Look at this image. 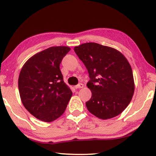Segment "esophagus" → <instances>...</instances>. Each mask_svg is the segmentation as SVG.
I'll list each match as a JSON object with an SVG mask.
<instances>
[{
    "label": "esophagus",
    "instance_id": "obj_1",
    "mask_svg": "<svg viewBox=\"0 0 156 156\" xmlns=\"http://www.w3.org/2000/svg\"><path fill=\"white\" fill-rule=\"evenodd\" d=\"M84 87V84H82V83H80V84H77V85H76L74 87L76 88V89H79V88H83Z\"/></svg>",
    "mask_w": 156,
    "mask_h": 156
}]
</instances>
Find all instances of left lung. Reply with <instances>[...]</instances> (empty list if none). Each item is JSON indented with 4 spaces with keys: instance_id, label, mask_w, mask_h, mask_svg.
I'll list each match as a JSON object with an SVG mask.
<instances>
[{
    "instance_id": "8db88e82",
    "label": "left lung",
    "mask_w": 156,
    "mask_h": 156,
    "mask_svg": "<svg viewBox=\"0 0 156 156\" xmlns=\"http://www.w3.org/2000/svg\"><path fill=\"white\" fill-rule=\"evenodd\" d=\"M74 51L86 68L91 91L86 102L89 112L102 120L122 113L130 103L134 93L131 65L120 51L96 43L82 44Z\"/></svg>"
}]
</instances>
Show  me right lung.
Returning <instances> with one entry per match:
<instances>
[{
    "label": "right lung",
    "instance_id": "1",
    "mask_svg": "<svg viewBox=\"0 0 156 156\" xmlns=\"http://www.w3.org/2000/svg\"><path fill=\"white\" fill-rule=\"evenodd\" d=\"M70 51L51 47L30 58L21 69L18 89L25 109L44 122H52L65 112L72 92L63 80L60 65Z\"/></svg>",
    "mask_w": 156,
    "mask_h": 156
}]
</instances>
